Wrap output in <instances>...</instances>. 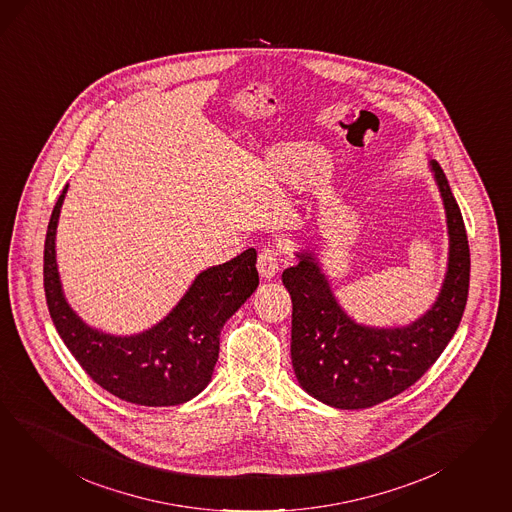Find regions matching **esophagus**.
I'll use <instances>...</instances> for the list:
<instances>
[{
    "instance_id": "esophagus-1",
    "label": "esophagus",
    "mask_w": 512,
    "mask_h": 512,
    "mask_svg": "<svg viewBox=\"0 0 512 512\" xmlns=\"http://www.w3.org/2000/svg\"><path fill=\"white\" fill-rule=\"evenodd\" d=\"M281 267V252L277 248H264L258 256V271L264 279H273Z\"/></svg>"
}]
</instances>
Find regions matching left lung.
I'll return each instance as SVG.
<instances>
[{"label":"left lung","instance_id":"obj_1","mask_svg":"<svg viewBox=\"0 0 512 512\" xmlns=\"http://www.w3.org/2000/svg\"><path fill=\"white\" fill-rule=\"evenodd\" d=\"M445 201L450 258L435 305L407 328L352 322L331 294L313 254L282 273L292 297V365L311 396L337 409H367L405 392L443 354L458 330L469 292V243L462 211L443 169L431 162Z\"/></svg>","mask_w":512,"mask_h":512}]
</instances>
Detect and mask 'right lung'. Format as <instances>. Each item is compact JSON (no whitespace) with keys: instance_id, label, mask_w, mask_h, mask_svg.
Here are the masks:
<instances>
[{"instance_id":"add662e5","label":"right lung","mask_w":512,"mask_h":512,"mask_svg":"<svg viewBox=\"0 0 512 512\" xmlns=\"http://www.w3.org/2000/svg\"><path fill=\"white\" fill-rule=\"evenodd\" d=\"M67 186L54 205L45 239V296L50 318L90 379L113 396L145 407L179 405L209 384L220 350V330L258 288L256 250L216 265L190 286L158 326L133 337L92 330L64 299L54 237Z\"/></svg>"}]
</instances>
